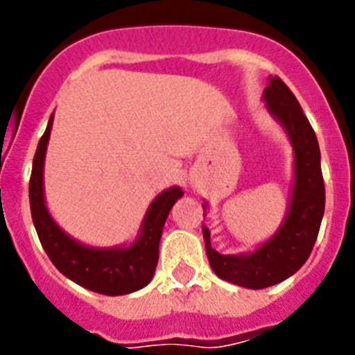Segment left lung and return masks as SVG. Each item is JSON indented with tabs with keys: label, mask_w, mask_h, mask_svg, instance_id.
Returning <instances> with one entry per match:
<instances>
[{
	"label": "left lung",
	"mask_w": 355,
	"mask_h": 355,
	"mask_svg": "<svg viewBox=\"0 0 355 355\" xmlns=\"http://www.w3.org/2000/svg\"><path fill=\"white\" fill-rule=\"evenodd\" d=\"M263 101L268 114L284 128L293 147V187L284 220L261 245L241 254L216 252L209 241V229L202 224L213 272L224 281L250 290L274 286L299 270L311 254L325 209L318 140L297 97L281 78L270 76ZM206 208L205 200V215Z\"/></svg>",
	"instance_id": "left-lung-1"
}]
</instances>
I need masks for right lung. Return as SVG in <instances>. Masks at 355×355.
<instances>
[{
    "label": "right lung",
    "mask_w": 355,
    "mask_h": 355,
    "mask_svg": "<svg viewBox=\"0 0 355 355\" xmlns=\"http://www.w3.org/2000/svg\"><path fill=\"white\" fill-rule=\"evenodd\" d=\"M53 128V114L37 146L30 178V209L33 225L53 265L80 286L103 295H128L150 283L158 265L163 225L175 200L183 197L180 187L163 190L147 208L140 231L130 245L90 247L69 236L49 213L44 197V162Z\"/></svg>",
    "instance_id": "obj_1"
}]
</instances>
